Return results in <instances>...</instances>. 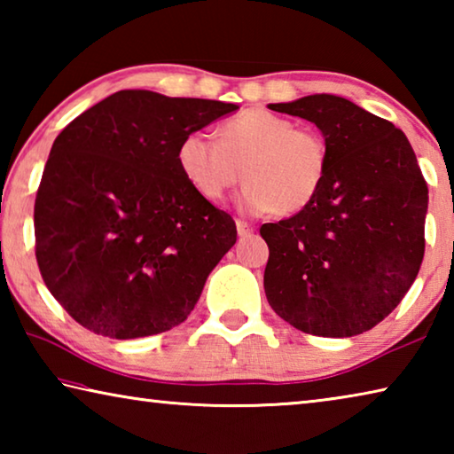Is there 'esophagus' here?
I'll return each mask as SVG.
<instances>
[{
  "mask_svg": "<svg viewBox=\"0 0 454 454\" xmlns=\"http://www.w3.org/2000/svg\"><path fill=\"white\" fill-rule=\"evenodd\" d=\"M236 230L240 238H248V236H252V232H254V228H252L248 222H244V220H236Z\"/></svg>",
  "mask_w": 454,
  "mask_h": 454,
  "instance_id": "obj_1",
  "label": "esophagus"
}]
</instances>
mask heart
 Wrapping results in <instances>:
<instances>
[{"label": "heart", "mask_w": 454, "mask_h": 454, "mask_svg": "<svg viewBox=\"0 0 454 454\" xmlns=\"http://www.w3.org/2000/svg\"><path fill=\"white\" fill-rule=\"evenodd\" d=\"M220 137L194 129L176 148V164L192 188L212 202L238 180L246 214H296L314 202L328 172V145L318 132L301 129L268 110H244L220 126Z\"/></svg>", "instance_id": "b5f03b06"}]
</instances>
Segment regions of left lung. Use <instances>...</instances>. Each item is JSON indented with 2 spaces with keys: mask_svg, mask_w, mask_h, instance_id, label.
I'll return each mask as SVG.
<instances>
[{
  "mask_svg": "<svg viewBox=\"0 0 454 454\" xmlns=\"http://www.w3.org/2000/svg\"><path fill=\"white\" fill-rule=\"evenodd\" d=\"M312 121L328 172L309 208L262 224L272 310L314 336L363 334L393 312L425 256L428 188L395 124L333 94L268 104Z\"/></svg>",
  "mask_w": 454,
  "mask_h": 454,
  "instance_id": "1",
  "label": "left lung"
}]
</instances>
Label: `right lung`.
<instances>
[{"label":"right lung","mask_w":454,"mask_h":454,"mask_svg":"<svg viewBox=\"0 0 454 454\" xmlns=\"http://www.w3.org/2000/svg\"><path fill=\"white\" fill-rule=\"evenodd\" d=\"M236 104L121 90L51 145L34 208L35 258L51 296L82 326L128 340L194 310L236 224L184 180V136Z\"/></svg>","instance_id":"right-lung-1"}]
</instances>
